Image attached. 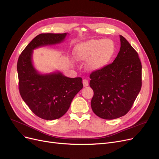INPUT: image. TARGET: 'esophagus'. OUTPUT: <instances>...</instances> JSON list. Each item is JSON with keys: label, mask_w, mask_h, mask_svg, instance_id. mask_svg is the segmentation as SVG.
Listing matches in <instances>:
<instances>
[{"label": "esophagus", "mask_w": 159, "mask_h": 159, "mask_svg": "<svg viewBox=\"0 0 159 159\" xmlns=\"http://www.w3.org/2000/svg\"><path fill=\"white\" fill-rule=\"evenodd\" d=\"M83 84H84V87H86V86H88V85H89L88 81L87 80H85V79L83 80Z\"/></svg>", "instance_id": "obj_1"}]
</instances>
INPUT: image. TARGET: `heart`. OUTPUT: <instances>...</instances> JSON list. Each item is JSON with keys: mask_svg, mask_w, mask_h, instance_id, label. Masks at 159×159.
<instances>
[{"mask_svg": "<svg viewBox=\"0 0 159 159\" xmlns=\"http://www.w3.org/2000/svg\"><path fill=\"white\" fill-rule=\"evenodd\" d=\"M115 46L110 39L91 40L77 46L75 56L80 61H88L87 66L91 70H99L106 66L112 59Z\"/></svg>", "mask_w": 159, "mask_h": 159, "instance_id": "obj_1", "label": "heart"}]
</instances>
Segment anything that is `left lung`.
Masks as SVG:
<instances>
[{
	"label": "left lung",
	"instance_id": "left-lung-1",
	"mask_svg": "<svg viewBox=\"0 0 159 159\" xmlns=\"http://www.w3.org/2000/svg\"><path fill=\"white\" fill-rule=\"evenodd\" d=\"M120 41L121 48L115 60L89 75V85L93 90L91 109L104 119L126 115L142 86V66L138 53L121 35Z\"/></svg>",
	"mask_w": 159,
	"mask_h": 159
}]
</instances>
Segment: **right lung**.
Segmentation results:
<instances>
[{
  "mask_svg": "<svg viewBox=\"0 0 159 159\" xmlns=\"http://www.w3.org/2000/svg\"><path fill=\"white\" fill-rule=\"evenodd\" d=\"M66 35V33L40 34L27 45L18 60L20 94L32 111L43 119L54 120L63 116L75 95L83 88L81 78H67L60 72L40 74L32 64L33 50L59 44Z\"/></svg>",
  "mask_w": 159,
  "mask_h": 159,
  "instance_id": "add662e5",
  "label": "right lung"
}]
</instances>
